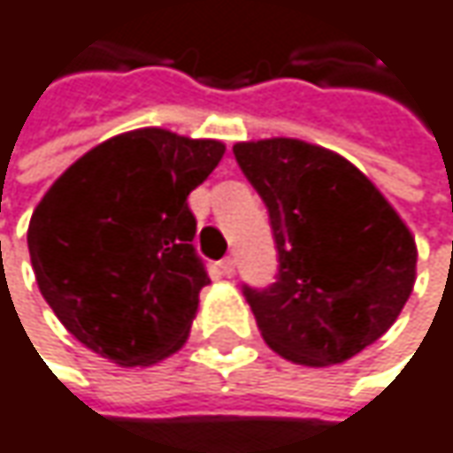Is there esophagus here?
<instances>
[{"instance_id": "obj_1", "label": "esophagus", "mask_w": 453, "mask_h": 453, "mask_svg": "<svg viewBox=\"0 0 453 453\" xmlns=\"http://www.w3.org/2000/svg\"><path fill=\"white\" fill-rule=\"evenodd\" d=\"M218 270H220V273H223L226 278H230V275L235 273V259H233V257H226V259H220V262H218Z\"/></svg>"}]
</instances>
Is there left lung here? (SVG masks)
I'll return each instance as SVG.
<instances>
[{"instance_id":"1","label":"left lung","mask_w":453,"mask_h":453,"mask_svg":"<svg viewBox=\"0 0 453 453\" xmlns=\"http://www.w3.org/2000/svg\"><path fill=\"white\" fill-rule=\"evenodd\" d=\"M262 196L278 249L267 288L241 286L280 357L341 365L375 343L404 310L417 249L380 191L343 157L296 138L233 146Z\"/></svg>"}]
</instances>
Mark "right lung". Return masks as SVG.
Listing matches in <instances>:
<instances>
[{
  "label": "right lung",
  "instance_id": "add662e5",
  "mask_svg": "<svg viewBox=\"0 0 453 453\" xmlns=\"http://www.w3.org/2000/svg\"><path fill=\"white\" fill-rule=\"evenodd\" d=\"M226 146L143 128L70 165L28 226L39 291L91 351L146 367L178 351L210 283L188 194Z\"/></svg>",
  "mask_w": 453,
  "mask_h": 453
}]
</instances>
